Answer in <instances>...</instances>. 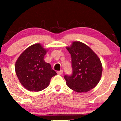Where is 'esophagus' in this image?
Listing matches in <instances>:
<instances>
[{
  "mask_svg": "<svg viewBox=\"0 0 121 121\" xmlns=\"http://www.w3.org/2000/svg\"><path fill=\"white\" fill-rule=\"evenodd\" d=\"M57 73L58 74H62V73H63V70H60V71H57Z\"/></svg>",
  "mask_w": 121,
  "mask_h": 121,
  "instance_id": "obj_1",
  "label": "esophagus"
}]
</instances>
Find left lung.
Here are the masks:
<instances>
[{"mask_svg": "<svg viewBox=\"0 0 121 121\" xmlns=\"http://www.w3.org/2000/svg\"><path fill=\"white\" fill-rule=\"evenodd\" d=\"M66 49L71 55L73 73L65 75L69 88L81 93L91 91L100 81L102 65L98 56L89 47L80 41H73Z\"/></svg>", "mask_w": 121, "mask_h": 121, "instance_id": "1", "label": "left lung"}]
</instances>
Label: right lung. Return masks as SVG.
I'll return each mask as SVG.
<instances>
[{
    "label": "right lung",
    "mask_w": 121,
    "mask_h": 121,
    "mask_svg": "<svg viewBox=\"0 0 121 121\" xmlns=\"http://www.w3.org/2000/svg\"><path fill=\"white\" fill-rule=\"evenodd\" d=\"M48 50L40 43L33 44L19 56L15 72L21 84L29 91H39L49 86L51 79L57 74L44 57Z\"/></svg>",
    "instance_id": "add662e5"
}]
</instances>
